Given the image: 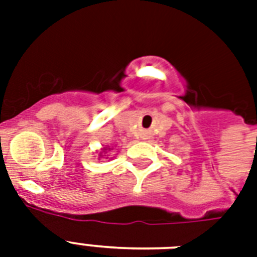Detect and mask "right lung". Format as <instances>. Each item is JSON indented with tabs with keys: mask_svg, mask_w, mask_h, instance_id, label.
<instances>
[{
	"mask_svg": "<svg viewBox=\"0 0 257 257\" xmlns=\"http://www.w3.org/2000/svg\"><path fill=\"white\" fill-rule=\"evenodd\" d=\"M112 149L113 148H110V147H104V148H101V151L98 152V160H100V159H102V157L106 156V153L110 152ZM106 159H109V157L106 156ZM110 159H112V157H110Z\"/></svg>",
	"mask_w": 257,
	"mask_h": 257,
	"instance_id": "obj_1",
	"label": "right lung"
}]
</instances>
